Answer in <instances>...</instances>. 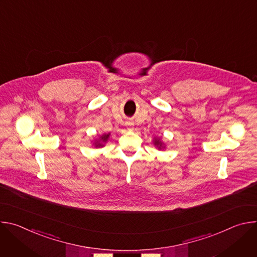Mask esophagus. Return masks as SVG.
<instances>
[{
    "mask_svg": "<svg viewBox=\"0 0 257 257\" xmlns=\"http://www.w3.org/2000/svg\"><path fill=\"white\" fill-rule=\"evenodd\" d=\"M127 125H128V126H132V125H133V124H132V123H131V122H128V123H127Z\"/></svg>",
    "mask_w": 257,
    "mask_h": 257,
    "instance_id": "esophagus-1",
    "label": "esophagus"
}]
</instances>
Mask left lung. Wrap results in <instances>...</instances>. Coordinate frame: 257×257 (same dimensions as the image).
<instances>
[{
  "instance_id": "1",
  "label": "left lung",
  "mask_w": 257,
  "mask_h": 257,
  "mask_svg": "<svg viewBox=\"0 0 257 257\" xmlns=\"http://www.w3.org/2000/svg\"><path fill=\"white\" fill-rule=\"evenodd\" d=\"M155 144H157V145H160V148H159V149H161V146H162V142H161L160 140H158V139H157V140L155 141Z\"/></svg>"
}]
</instances>
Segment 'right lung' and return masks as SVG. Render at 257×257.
<instances>
[{"label": "right lung", "mask_w": 257, "mask_h": 257, "mask_svg": "<svg viewBox=\"0 0 257 257\" xmlns=\"http://www.w3.org/2000/svg\"><path fill=\"white\" fill-rule=\"evenodd\" d=\"M108 138V134H105V135H102L101 137H100V139H98V140H96L95 142H94V144H95V146H96V148H97V146H98V148H99V146H102V144L100 143V141H105L106 139Z\"/></svg>", "instance_id": "obj_1"}]
</instances>
